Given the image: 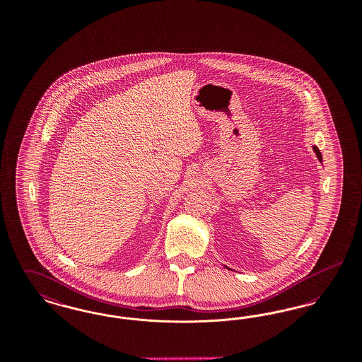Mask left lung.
Listing matches in <instances>:
<instances>
[{"label": "left lung", "mask_w": 362, "mask_h": 362, "mask_svg": "<svg viewBox=\"0 0 362 362\" xmlns=\"http://www.w3.org/2000/svg\"><path fill=\"white\" fill-rule=\"evenodd\" d=\"M312 148H313V152H315V153H316V157H317V160H319V161H320V163H323V157H322V153H320V151H319V148H317V146H315V145H313V146H312ZM225 267H226V266H225ZM226 269H228V267H226Z\"/></svg>", "instance_id": "left-lung-1"}]
</instances>
